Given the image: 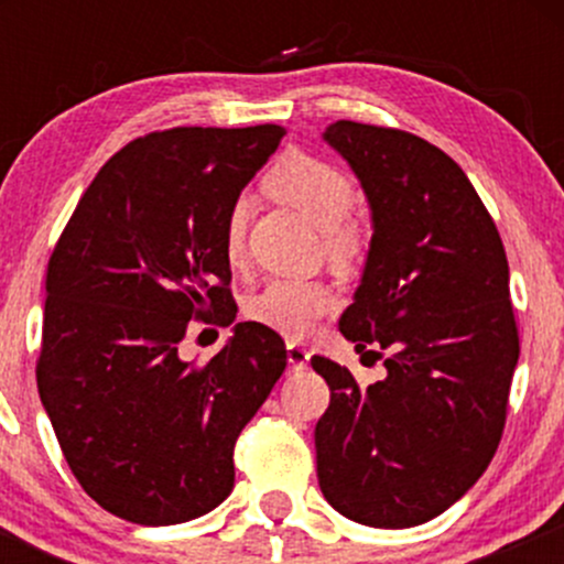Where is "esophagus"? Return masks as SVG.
Listing matches in <instances>:
<instances>
[{
    "label": "esophagus",
    "mask_w": 564,
    "mask_h": 564,
    "mask_svg": "<svg viewBox=\"0 0 564 564\" xmlns=\"http://www.w3.org/2000/svg\"><path fill=\"white\" fill-rule=\"evenodd\" d=\"M286 360H289V364L294 366V368L307 366V360H310L307 347L300 345V341H286Z\"/></svg>",
    "instance_id": "34e87169"
}]
</instances>
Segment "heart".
<instances>
[{"label": "heart", "mask_w": 564, "mask_h": 564, "mask_svg": "<svg viewBox=\"0 0 564 564\" xmlns=\"http://www.w3.org/2000/svg\"><path fill=\"white\" fill-rule=\"evenodd\" d=\"M268 191L300 209L315 228L323 230V243L334 260L347 262L366 251V228L347 217L355 204V187L347 174L332 161L294 153L268 174ZM246 215H249V206L241 198L230 206L228 217H225L223 246L230 262H238L243 254ZM334 307L336 296L326 283L275 278L260 294L251 296L249 315L273 332L304 336L313 332L323 315L332 313Z\"/></svg>", "instance_id": "heart-1"}]
</instances>
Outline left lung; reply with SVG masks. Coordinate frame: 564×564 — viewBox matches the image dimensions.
I'll return each instance as SVG.
<instances>
[{
  "label": "left lung",
  "instance_id": "1",
  "mask_svg": "<svg viewBox=\"0 0 564 564\" xmlns=\"http://www.w3.org/2000/svg\"><path fill=\"white\" fill-rule=\"evenodd\" d=\"M323 140L352 166L373 223L339 332L387 377L360 387L345 366L310 358L332 390L315 424L318 482L360 525L413 528L467 494L501 440L520 358L507 251L437 145L345 119Z\"/></svg>",
  "mask_w": 564,
  "mask_h": 564
}]
</instances>
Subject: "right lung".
<instances>
[{
	"instance_id": "add662e5",
	"label": "right lung",
	"mask_w": 564,
	"mask_h": 564,
	"mask_svg": "<svg viewBox=\"0 0 564 564\" xmlns=\"http://www.w3.org/2000/svg\"><path fill=\"white\" fill-rule=\"evenodd\" d=\"M286 129L174 127L132 140L84 191L47 264L36 384L70 471L138 525L230 496L232 448L286 368L262 323L212 360L180 358L193 318L232 323L223 228Z\"/></svg>"
}]
</instances>
